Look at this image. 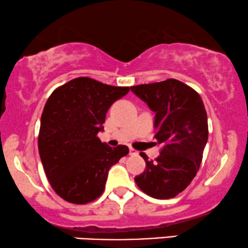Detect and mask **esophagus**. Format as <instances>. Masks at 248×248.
Instances as JSON below:
<instances>
[{
  "label": "esophagus",
  "instance_id": "1",
  "mask_svg": "<svg viewBox=\"0 0 248 248\" xmlns=\"http://www.w3.org/2000/svg\"><path fill=\"white\" fill-rule=\"evenodd\" d=\"M130 155H138V152L136 149H133V148L130 147Z\"/></svg>",
  "mask_w": 248,
  "mask_h": 248
}]
</instances>
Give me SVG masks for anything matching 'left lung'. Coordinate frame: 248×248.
I'll list each match as a JSON object with an SVG mask.
<instances>
[{"instance_id":"8db88e82","label":"left lung","mask_w":248,"mask_h":248,"mask_svg":"<svg viewBox=\"0 0 248 248\" xmlns=\"http://www.w3.org/2000/svg\"><path fill=\"white\" fill-rule=\"evenodd\" d=\"M131 91L156 114L155 139L163 144L155 162L140 154L146 170L134 181L150 197H175L197 174L208 139L207 114L201 95L173 78L131 86Z\"/></svg>"}]
</instances>
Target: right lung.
Returning a JSON list of instances; mask_svg holds the SVG:
<instances>
[{"instance_id":"obj_1","label":"right lung","mask_w":248,"mask_h":248,"mask_svg":"<svg viewBox=\"0 0 248 248\" xmlns=\"http://www.w3.org/2000/svg\"><path fill=\"white\" fill-rule=\"evenodd\" d=\"M128 91L77 77L47 99L38 153L51 187L66 202L83 205L100 197L110 167L128 154L126 146L111 148L98 138L109 107Z\"/></svg>"}]
</instances>
